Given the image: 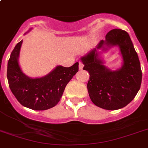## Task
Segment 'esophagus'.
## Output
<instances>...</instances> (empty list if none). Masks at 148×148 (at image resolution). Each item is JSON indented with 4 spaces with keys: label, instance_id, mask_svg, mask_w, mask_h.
I'll return each instance as SVG.
<instances>
[{
    "label": "esophagus",
    "instance_id": "obj_1",
    "mask_svg": "<svg viewBox=\"0 0 148 148\" xmlns=\"http://www.w3.org/2000/svg\"><path fill=\"white\" fill-rule=\"evenodd\" d=\"M83 67H84L83 63H81V62L79 63V69L82 70V69H83Z\"/></svg>",
    "mask_w": 148,
    "mask_h": 148
}]
</instances>
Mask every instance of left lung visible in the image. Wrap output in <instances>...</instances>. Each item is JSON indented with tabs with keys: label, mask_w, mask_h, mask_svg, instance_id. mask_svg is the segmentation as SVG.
Returning <instances> with one entry per match:
<instances>
[{
	"label": "left lung",
	"mask_w": 148,
	"mask_h": 148,
	"mask_svg": "<svg viewBox=\"0 0 148 148\" xmlns=\"http://www.w3.org/2000/svg\"><path fill=\"white\" fill-rule=\"evenodd\" d=\"M105 40H101L97 48L81 58L90 78L88 90L93 103L106 110H117L127 105L140 90L142 71L138 53L130 36L121 29H113L107 34ZM119 46L124 64L120 69L110 71L99 58L97 49Z\"/></svg>",
	"instance_id": "left-lung-1"
}]
</instances>
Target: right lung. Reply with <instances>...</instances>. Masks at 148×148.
<instances>
[{
	"label": "right lung",
	"instance_id": "obj_1",
	"mask_svg": "<svg viewBox=\"0 0 148 148\" xmlns=\"http://www.w3.org/2000/svg\"><path fill=\"white\" fill-rule=\"evenodd\" d=\"M22 40L17 43L8 63L9 87L18 102L32 110H45L58 104L65 87L78 71V62L71 67L58 66L45 77L31 78L22 72L18 64Z\"/></svg>",
	"mask_w": 148,
	"mask_h": 148
}]
</instances>
